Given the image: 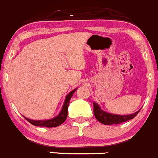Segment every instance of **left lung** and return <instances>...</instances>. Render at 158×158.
Returning a JSON list of instances; mask_svg holds the SVG:
<instances>
[{
	"instance_id": "8db88e82",
	"label": "left lung",
	"mask_w": 158,
	"mask_h": 158,
	"mask_svg": "<svg viewBox=\"0 0 158 158\" xmlns=\"http://www.w3.org/2000/svg\"><path fill=\"white\" fill-rule=\"evenodd\" d=\"M140 110H137L135 113L128 115L113 114L107 113V112L101 110L100 106L97 103L94 102V114L95 118L99 122L103 124H106V125L121 124V123L125 122L129 120H131L137 116Z\"/></svg>"
}]
</instances>
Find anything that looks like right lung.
I'll use <instances>...</instances> for the list:
<instances>
[{
    "mask_svg": "<svg viewBox=\"0 0 158 158\" xmlns=\"http://www.w3.org/2000/svg\"><path fill=\"white\" fill-rule=\"evenodd\" d=\"M77 89H74L72 91L70 92L68 95H67L66 98H65L64 104L63 107H62L61 110H60V114L57 115L55 118H52V119L45 120V121H34V120L28 119L24 117V118L31 123V124L34 126H38V127H57V126L63 124L66 120L67 117H68V105H69L70 100H71V97L73 96V94L75 92Z\"/></svg>",
    "mask_w": 158,
    "mask_h": 158,
    "instance_id": "1",
    "label": "right lung"
}]
</instances>
